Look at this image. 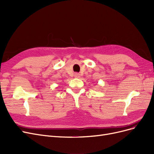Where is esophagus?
Here are the masks:
<instances>
[{
    "mask_svg": "<svg viewBox=\"0 0 154 154\" xmlns=\"http://www.w3.org/2000/svg\"><path fill=\"white\" fill-rule=\"evenodd\" d=\"M74 76H75V78H80V74H78V73H75V74H74Z\"/></svg>",
    "mask_w": 154,
    "mask_h": 154,
    "instance_id": "obj_1",
    "label": "esophagus"
}]
</instances>
